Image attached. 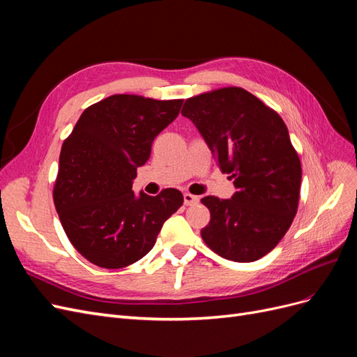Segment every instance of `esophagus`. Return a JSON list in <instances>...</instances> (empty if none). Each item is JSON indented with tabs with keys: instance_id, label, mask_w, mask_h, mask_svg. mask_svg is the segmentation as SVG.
<instances>
[{
	"instance_id": "esophagus-1",
	"label": "esophagus",
	"mask_w": 357,
	"mask_h": 357,
	"mask_svg": "<svg viewBox=\"0 0 357 357\" xmlns=\"http://www.w3.org/2000/svg\"><path fill=\"white\" fill-rule=\"evenodd\" d=\"M183 198H185V204L186 205H195V204L199 202V197L192 195V193H185V195H183Z\"/></svg>"
}]
</instances>
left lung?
Segmentation results:
<instances>
[{
	"mask_svg": "<svg viewBox=\"0 0 357 357\" xmlns=\"http://www.w3.org/2000/svg\"><path fill=\"white\" fill-rule=\"evenodd\" d=\"M181 114L197 126L236 189L229 199H201L211 213L202 240L228 261H257L283 238L298 210L302 169L287 126L241 88L193 96Z\"/></svg>",
	"mask_w": 357,
	"mask_h": 357,
	"instance_id": "1",
	"label": "left lung"
}]
</instances>
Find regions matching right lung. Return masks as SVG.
Here are the masks:
<instances>
[{
  "label": "right lung",
  "mask_w": 357,
  "mask_h": 357,
  "mask_svg": "<svg viewBox=\"0 0 357 357\" xmlns=\"http://www.w3.org/2000/svg\"><path fill=\"white\" fill-rule=\"evenodd\" d=\"M183 100L112 95L86 109L63 142L53 201L68 240L101 268H123L152 250L162 225L183 205L177 189L135 195L137 168Z\"/></svg>",
  "instance_id": "obj_1"
}]
</instances>
